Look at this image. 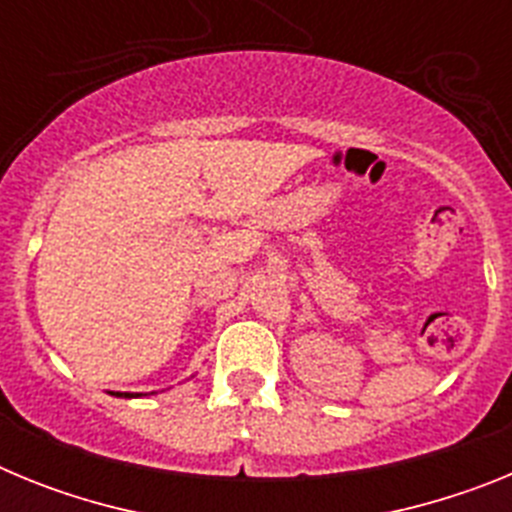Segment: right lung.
Masks as SVG:
<instances>
[{
    "instance_id": "1",
    "label": "right lung",
    "mask_w": 512,
    "mask_h": 512,
    "mask_svg": "<svg viewBox=\"0 0 512 512\" xmlns=\"http://www.w3.org/2000/svg\"><path fill=\"white\" fill-rule=\"evenodd\" d=\"M117 397H140V395H130V392H117Z\"/></svg>"
}]
</instances>
